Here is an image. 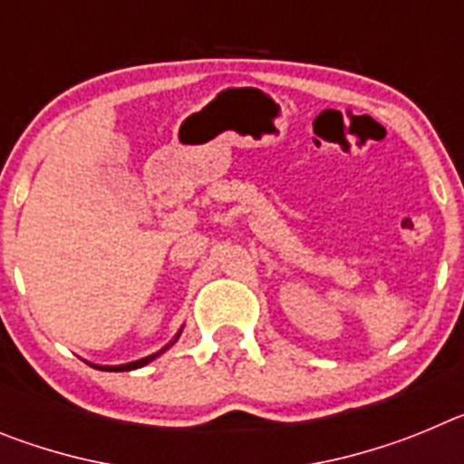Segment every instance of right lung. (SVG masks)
Returning a JSON list of instances; mask_svg holds the SVG:
<instances>
[{
	"mask_svg": "<svg viewBox=\"0 0 464 464\" xmlns=\"http://www.w3.org/2000/svg\"><path fill=\"white\" fill-rule=\"evenodd\" d=\"M181 337V330H179V334H176L174 337V342L171 343H176V339ZM171 343H167L165 348H162V351H158V353H153V355H149V358H141V360H134V362H127V364H116V367H106V364H92L94 370H106V372H130V370H139V367H143V364H149L150 360H155L158 358L160 353H165L167 348L171 346Z\"/></svg>",
	"mask_w": 464,
	"mask_h": 464,
	"instance_id": "1",
	"label": "right lung"
}]
</instances>
